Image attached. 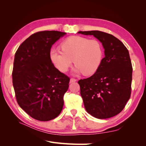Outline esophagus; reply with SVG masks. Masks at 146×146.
I'll list each match as a JSON object with an SVG mask.
<instances>
[{
  "mask_svg": "<svg viewBox=\"0 0 146 146\" xmlns=\"http://www.w3.org/2000/svg\"><path fill=\"white\" fill-rule=\"evenodd\" d=\"M76 82V79L75 78H71L70 79V83H73V82Z\"/></svg>",
  "mask_w": 146,
  "mask_h": 146,
  "instance_id": "1",
  "label": "esophagus"
}]
</instances>
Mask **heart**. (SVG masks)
<instances>
[{"mask_svg":"<svg viewBox=\"0 0 146 146\" xmlns=\"http://www.w3.org/2000/svg\"><path fill=\"white\" fill-rule=\"evenodd\" d=\"M61 51L52 49L49 59L61 73H66L73 63L76 73L90 76L100 67L104 57V48L97 39L73 36L64 39L60 45Z\"/></svg>","mask_w":146,"mask_h":146,"instance_id":"b5f03b06","label":"heart"}]
</instances>
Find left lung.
I'll list each match as a JSON object with an SVG mask.
<instances>
[{
  "label": "left lung",
  "mask_w": 146,
  "mask_h": 146,
  "mask_svg": "<svg viewBox=\"0 0 146 146\" xmlns=\"http://www.w3.org/2000/svg\"><path fill=\"white\" fill-rule=\"evenodd\" d=\"M78 33L93 35L105 49V57L97 72L78 82L85 109L97 119L117 115L124 108L131 94L132 66L128 49L110 34L99 31Z\"/></svg>",
  "instance_id": "8db88e82"
}]
</instances>
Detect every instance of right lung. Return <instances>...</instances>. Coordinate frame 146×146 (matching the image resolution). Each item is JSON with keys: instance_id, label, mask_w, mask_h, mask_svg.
Returning <instances> with one entry per match:
<instances>
[{"instance_id": "add662e5", "label": "right lung", "mask_w": 146, "mask_h": 146, "mask_svg": "<svg viewBox=\"0 0 146 146\" xmlns=\"http://www.w3.org/2000/svg\"><path fill=\"white\" fill-rule=\"evenodd\" d=\"M66 33L44 31L33 34L15 52L12 83L20 107L33 119L49 121L63 109L70 78L51 63L52 45Z\"/></svg>"}]
</instances>
